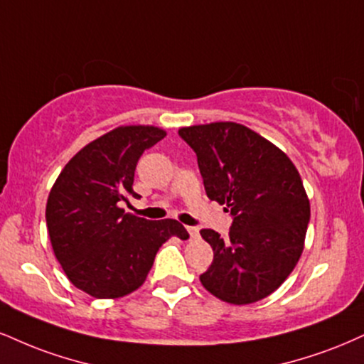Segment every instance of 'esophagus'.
Listing matches in <instances>:
<instances>
[{"mask_svg":"<svg viewBox=\"0 0 364 364\" xmlns=\"http://www.w3.org/2000/svg\"><path fill=\"white\" fill-rule=\"evenodd\" d=\"M186 230H188V234H190L191 239H196L200 235V230L196 229V227H186Z\"/></svg>","mask_w":364,"mask_h":364,"instance_id":"obj_1","label":"esophagus"}]
</instances>
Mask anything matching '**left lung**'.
I'll return each mask as SVG.
<instances>
[{"mask_svg": "<svg viewBox=\"0 0 364 364\" xmlns=\"http://www.w3.org/2000/svg\"><path fill=\"white\" fill-rule=\"evenodd\" d=\"M195 151L210 200L230 212L229 235L200 234L213 261L200 282L234 305L259 301L282 287L304 251L310 201L282 149L235 122L179 129Z\"/></svg>", "mask_w": 364, "mask_h": 364, "instance_id": "1", "label": "left lung"}]
</instances>
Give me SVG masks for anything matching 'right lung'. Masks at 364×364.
I'll return each mask as SVG.
<instances>
[{
	"mask_svg": "<svg viewBox=\"0 0 364 364\" xmlns=\"http://www.w3.org/2000/svg\"><path fill=\"white\" fill-rule=\"evenodd\" d=\"M164 137L159 127H117L82 147L52 186L46 208L52 249L69 282L95 299L135 291L166 240L190 237L173 218L152 222L122 208L139 198L132 185L140 156Z\"/></svg>",
	"mask_w": 364,
	"mask_h": 364,
	"instance_id": "right-lung-1",
	"label": "right lung"
}]
</instances>
